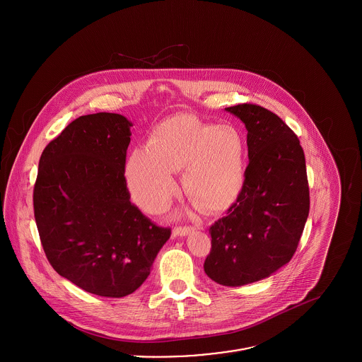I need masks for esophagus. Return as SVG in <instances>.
Segmentation results:
<instances>
[{"label": "esophagus", "instance_id": "obj_1", "mask_svg": "<svg viewBox=\"0 0 362 362\" xmlns=\"http://www.w3.org/2000/svg\"><path fill=\"white\" fill-rule=\"evenodd\" d=\"M195 228L194 227H181V226H178V227H175L174 230H173V235L174 237H184V235H187V234H189L191 231H194Z\"/></svg>", "mask_w": 362, "mask_h": 362}]
</instances>
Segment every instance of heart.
<instances>
[{"label": "heart", "mask_w": 362, "mask_h": 362, "mask_svg": "<svg viewBox=\"0 0 362 362\" xmlns=\"http://www.w3.org/2000/svg\"><path fill=\"white\" fill-rule=\"evenodd\" d=\"M184 188L201 206L224 210L241 192L245 175V141L238 128L207 124L191 114L160 122L149 146L131 152L125 178L134 201L149 213L168 206L178 192L177 171L184 168Z\"/></svg>", "instance_id": "obj_1"}]
</instances>
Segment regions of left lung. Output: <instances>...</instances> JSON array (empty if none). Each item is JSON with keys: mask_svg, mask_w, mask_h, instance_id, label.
<instances>
[{"mask_svg": "<svg viewBox=\"0 0 362 362\" xmlns=\"http://www.w3.org/2000/svg\"><path fill=\"white\" fill-rule=\"evenodd\" d=\"M226 110L245 124L250 163L237 201L209 228L204 269L213 281L238 287L291 260L308 218L310 187L300 139L280 117L257 104Z\"/></svg>", "mask_w": 362, "mask_h": 362, "instance_id": "8db88e82", "label": "left lung"}]
</instances>
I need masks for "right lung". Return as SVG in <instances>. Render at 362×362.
Instances as JSON below:
<instances>
[{"instance_id":"obj_1","label":"right lung","mask_w":362,"mask_h":362,"mask_svg":"<svg viewBox=\"0 0 362 362\" xmlns=\"http://www.w3.org/2000/svg\"><path fill=\"white\" fill-rule=\"evenodd\" d=\"M131 127L114 112L74 119L43 151L33 189L40 241L54 270L110 298L144 284L171 235L129 201L124 173Z\"/></svg>"}]
</instances>
